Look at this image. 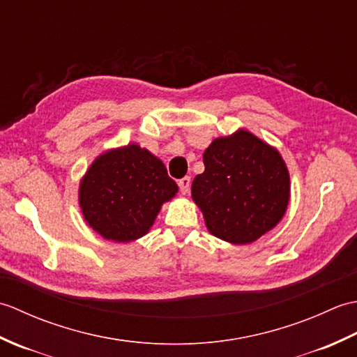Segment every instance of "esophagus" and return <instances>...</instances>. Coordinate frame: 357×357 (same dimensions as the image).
Listing matches in <instances>:
<instances>
[{"mask_svg": "<svg viewBox=\"0 0 357 357\" xmlns=\"http://www.w3.org/2000/svg\"><path fill=\"white\" fill-rule=\"evenodd\" d=\"M178 185H179V190H181V193H183V195H187V193H188V190H190L192 179L188 178V176L181 178V179L178 181Z\"/></svg>", "mask_w": 357, "mask_h": 357, "instance_id": "34e87169", "label": "esophagus"}]
</instances>
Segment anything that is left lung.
<instances>
[{
    "mask_svg": "<svg viewBox=\"0 0 357 357\" xmlns=\"http://www.w3.org/2000/svg\"><path fill=\"white\" fill-rule=\"evenodd\" d=\"M206 170L192 196L207 229L231 244H248L275 227L290 199V176L279 151L245 130L218 138L204 151Z\"/></svg>",
    "mask_w": 357,
    "mask_h": 357,
    "instance_id": "obj_1",
    "label": "left lung"
}]
</instances>
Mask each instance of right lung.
Segmentation results:
<instances>
[{"label":"right lung","mask_w":357,"mask_h":357,"mask_svg":"<svg viewBox=\"0 0 357 357\" xmlns=\"http://www.w3.org/2000/svg\"><path fill=\"white\" fill-rule=\"evenodd\" d=\"M178 185L165 165L136 144L110 150L90 167L79 187L86 221L105 239L128 242L144 236Z\"/></svg>","instance_id":"right-lung-1"}]
</instances>
